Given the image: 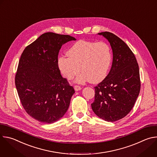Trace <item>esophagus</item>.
Listing matches in <instances>:
<instances>
[{"instance_id":"34e87169","label":"esophagus","mask_w":157,"mask_h":157,"mask_svg":"<svg viewBox=\"0 0 157 157\" xmlns=\"http://www.w3.org/2000/svg\"><path fill=\"white\" fill-rule=\"evenodd\" d=\"M74 87H75V91H79V90H81V89H82V87L80 86H78V85H75Z\"/></svg>"}]
</instances>
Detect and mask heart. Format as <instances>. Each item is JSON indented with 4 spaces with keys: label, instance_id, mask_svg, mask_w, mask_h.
Returning <instances> with one entry per match:
<instances>
[{
    "label": "heart",
    "instance_id": "obj_1",
    "mask_svg": "<svg viewBox=\"0 0 157 157\" xmlns=\"http://www.w3.org/2000/svg\"><path fill=\"white\" fill-rule=\"evenodd\" d=\"M68 56L58 58V66L67 79H73L81 70L78 82L89 81L98 83L107 76L113 60V53L109 44L105 42L81 40L67 51Z\"/></svg>",
    "mask_w": 157,
    "mask_h": 157
}]
</instances>
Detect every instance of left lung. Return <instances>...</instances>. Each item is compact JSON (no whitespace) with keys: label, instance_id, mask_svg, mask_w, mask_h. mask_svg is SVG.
Returning a JSON list of instances; mask_svg holds the SVG:
<instances>
[{"label":"left lung","instance_id":"obj_1","mask_svg":"<svg viewBox=\"0 0 157 157\" xmlns=\"http://www.w3.org/2000/svg\"><path fill=\"white\" fill-rule=\"evenodd\" d=\"M109 41L113 64L107 77L94 87V113L101 119L115 122L125 117L133 108L140 91L139 64L127 44L113 33H99Z\"/></svg>","mask_w":157,"mask_h":157}]
</instances>
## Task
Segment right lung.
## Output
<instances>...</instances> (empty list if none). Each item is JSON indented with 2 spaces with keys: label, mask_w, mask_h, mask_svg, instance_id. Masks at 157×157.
<instances>
[{
  "label": "right lung",
  "mask_w": 157,
  "mask_h": 157,
  "mask_svg": "<svg viewBox=\"0 0 157 157\" xmlns=\"http://www.w3.org/2000/svg\"><path fill=\"white\" fill-rule=\"evenodd\" d=\"M73 36L52 32L42 34L21 53L15 77L21 104L40 122L52 124L68 110L75 93L58 66L61 46Z\"/></svg>",
  "instance_id": "add662e5"
}]
</instances>
